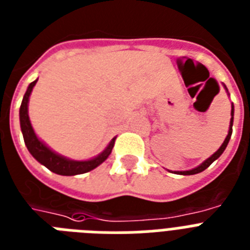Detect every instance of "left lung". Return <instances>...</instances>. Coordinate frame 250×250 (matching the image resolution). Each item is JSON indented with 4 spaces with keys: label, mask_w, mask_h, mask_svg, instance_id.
<instances>
[{
    "label": "left lung",
    "mask_w": 250,
    "mask_h": 250,
    "mask_svg": "<svg viewBox=\"0 0 250 250\" xmlns=\"http://www.w3.org/2000/svg\"><path fill=\"white\" fill-rule=\"evenodd\" d=\"M226 87V86H225ZM231 121H229V134H227L226 139H225V142L222 143V146L219 147V149L217 151V152H214L213 155H211L209 159H207L204 161V163L201 164L200 167H195V169H192V170H186V171H177V174H182V175H192V174H197V173H201L203 170H205L209 165H210L213 161H215V160L218 159L221 155L223 153V151L226 149L227 145H229V138H231V131H232V124H233V104H232V109H231Z\"/></svg>",
    "instance_id": "left-lung-1"
}]
</instances>
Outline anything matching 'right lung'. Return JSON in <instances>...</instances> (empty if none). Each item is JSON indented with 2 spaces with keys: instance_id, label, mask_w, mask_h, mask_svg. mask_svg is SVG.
Here are the masks:
<instances>
[{
  "instance_id": "obj_1",
  "label": "right lung",
  "mask_w": 250,
  "mask_h": 250,
  "mask_svg": "<svg viewBox=\"0 0 250 250\" xmlns=\"http://www.w3.org/2000/svg\"><path fill=\"white\" fill-rule=\"evenodd\" d=\"M37 83V80L33 83H29L27 91L24 94L23 101H21V111H19V116H21V133H23L24 143L27 146L28 151L31 152V155L35 157L39 163L45 165L49 170H51L55 174L59 175H76V174H83L87 171L93 170L98 165H101L107 157L109 156V153L112 152L113 145H115V139L109 142L108 147L103 151V152L93 160H87V161H75V160H68L65 157L58 155V153L53 152L51 149L47 148L42 142L40 141L39 138L36 137L33 127L29 121V116H28V101H29V95L32 93V89Z\"/></svg>"
}]
</instances>
